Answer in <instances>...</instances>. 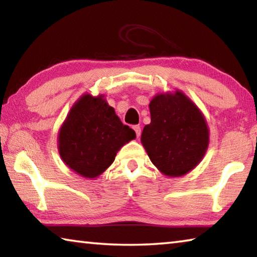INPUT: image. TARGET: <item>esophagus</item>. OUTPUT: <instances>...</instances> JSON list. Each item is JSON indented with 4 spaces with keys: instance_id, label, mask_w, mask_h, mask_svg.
<instances>
[{
    "instance_id": "1",
    "label": "esophagus",
    "mask_w": 257,
    "mask_h": 257,
    "mask_svg": "<svg viewBox=\"0 0 257 257\" xmlns=\"http://www.w3.org/2000/svg\"><path fill=\"white\" fill-rule=\"evenodd\" d=\"M133 129L135 130V133H136V136H137V137L141 136V132H142V130H141V125H138V124L134 125Z\"/></svg>"
}]
</instances>
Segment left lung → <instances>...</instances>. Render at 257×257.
<instances>
[{
  "instance_id": "left-lung-1",
  "label": "left lung",
  "mask_w": 257,
  "mask_h": 257,
  "mask_svg": "<svg viewBox=\"0 0 257 257\" xmlns=\"http://www.w3.org/2000/svg\"><path fill=\"white\" fill-rule=\"evenodd\" d=\"M150 112L151 123L141 139L152 163L168 177L193 170L205 155L210 138L203 113L180 90L156 95Z\"/></svg>"
}]
</instances>
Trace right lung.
<instances>
[{
    "instance_id": "obj_1",
    "label": "right lung",
    "mask_w": 257,
    "mask_h": 257,
    "mask_svg": "<svg viewBox=\"0 0 257 257\" xmlns=\"http://www.w3.org/2000/svg\"><path fill=\"white\" fill-rule=\"evenodd\" d=\"M136 138L121 122L103 95L85 94L73 104L59 132L61 159L81 177H98L113 163L118 151Z\"/></svg>"
}]
</instances>
